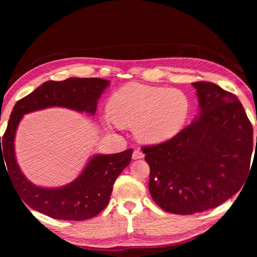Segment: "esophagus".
Returning <instances> with one entry per match:
<instances>
[{
    "label": "esophagus",
    "mask_w": 257,
    "mask_h": 257,
    "mask_svg": "<svg viewBox=\"0 0 257 257\" xmlns=\"http://www.w3.org/2000/svg\"><path fill=\"white\" fill-rule=\"evenodd\" d=\"M145 157V155L141 152L140 150H135L134 154H133V159H143V158Z\"/></svg>",
    "instance_id": "34e87169"
}]
</instances>
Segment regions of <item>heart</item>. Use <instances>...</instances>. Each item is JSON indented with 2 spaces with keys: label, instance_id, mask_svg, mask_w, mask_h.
<instances>
[{
  "label": "heart",
  "instance_id": "b5f03b06",
  "mask_svg": "<svg viewBox=\"0 0 257 257\" xmlns=\"http://www.w3.org/2000/svg\"><path fill=\"white\" fill-rule=\"evenodd\" d=\"M191 99L177 88L133 84L110 97L108 110L120 125H134L138 140L160 144L181 132L191 113Z\"/></svg>",
  "mask_w": 257,
  "mask_h": 257
}]
</instances>
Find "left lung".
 I'll use <instances>...</instances> for the list:
<instances>
[{"mask_svg": "<svg viewBox=\"0 0 257 257\" xmlns=\"http://www.w3.org/2000/svg\"><path fill=\"white\" fill-rule=\"evenodd\" d=\"M192 85L199 116L170 140L143 148L152 200L182 215L213 209L235 194L253 151V127L238 98L209 81Z\"/></svg>", "mask_w": 257, "mask_h": 257, "instance_id": "left-lung-1", "label": "left lung"}]
</instances>
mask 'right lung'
<instances>
[{
  "mask_svg": "<svg viewBox=\"0 0 257 257\" xmlns=\"http://www.w3.org/2000/svg\"><path fill=\"white\" fill-rule=\"evenodd\" d=\"M109 83L100 78L77 77L62 81L48 80L15 103L3 139L0 137V167L2 162L22 202L33 210L57 220L84 221L99 214L107 206L114 181L132 161L133 149L113 155L92 156L73 182L61 188H42L33 184L22 173L16 162L14 140L22 118L32 111L65 107L95 114L98 99Z\"/></svg>",
  "mask_w": 257,
  "mask_h": 257,
  "instance_id": "add662e5",
  "label": "right lung"
}]
</instances>
